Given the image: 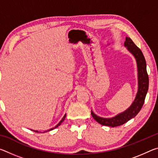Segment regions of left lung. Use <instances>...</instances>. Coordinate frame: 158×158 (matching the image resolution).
Masks as SVG:
<instances>
[{
    "mask_svg": "<svg viewBox=\"0 0 158 158\" xmlns=\"http://www.w3.org/2000/svg\"><path fill=\"white\" fill-rule=\"evenodd\" d=\"M125 46L132 53L135 57L138 68V92L135 100L130 106V107L123 113L117 115L111 118H104L98 116L91 111V115L93 118L99 123L109 127H117L123 125L132 118H135L140 111L145 101L146 95L148 89L149 79L146 70V63L143 53L139 48L137 47L130 37H126Z\"/></svg>",
    "mask_w": 158,
    "mask_h": 158,
    "instance_id": "left-lung-1",
    "label": "left lung"
}]
</instances>
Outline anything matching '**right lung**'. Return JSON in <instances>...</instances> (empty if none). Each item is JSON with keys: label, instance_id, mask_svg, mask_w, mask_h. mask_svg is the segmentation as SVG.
<instances>
[{"label": "right lung", "instance_id": "1", "mask_svg": "<svg viewBox=\"0 0 158 158\" xmlns=\"http://www.w3.org/2000/svg\"><path fill=\"white\" fill-rule=\"evenodd\" d=\"M65 116H66V115H65V116H63V118H62V120H61V121H60V123H58V125H56V126L54 127H53V128H52V129H50V130H47V131H45V132H48V131H50V130H53V129H55V128H56L57 127H58V126H59V125L61 124V123H63V121H64V120H65ZM34 131V132H38V131H37V130H35H35H33Z\"/></svg>", "mask_w": 158, "mask_h": 158}]
</instances>
